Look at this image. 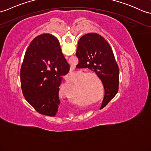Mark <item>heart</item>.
Returning a JSON list of instances; mask_svg holds the SVG:
<instances>
[{
  "label": "heart",
  "instance_id": "b5f03b06",
  "mask_svg": "<svg viewBox=\"0 0 151 151\" xmlns=\"http://www.w3.org/2000/svg\"><path fill=\"white\" fill-rule=\"evenodd\" d=\"M93 77V78H92ZM91 78V79L89 78ZM95 78L99 80L100 81L99 79V77H97L96 75H94V74H89V75H86L81 79V80H86V79H88L90 80V81H91V91H92V93H93L94 95H99V94L100 93V87H99V84H98V82L96 80H95L94 78ZM73 82H74V81H73V79L72 78H70L68 79L67 80V83L68 84H72Z\"/></svg>",
  "mask_w": 151,
  "mask_h": 151
}]
</instances>
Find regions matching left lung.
I'll use <instances>...</instances> for the list:
<instances>
[{"instance_id": "obj_1", "label": "left lung", "mask_w": 151, "mask_h": 151, "mask_svg": "<svg viewBox=\"0 0 151 151\" xmlns=\"http://www.w3.org/2000/svg\"><path fill=\"white\" fill-rule=\"evenodd\" d=\"M76 56L81 67L93 70L103 84L105 93L101 107L103 108L119 90V70L111 47L101 35L88 33L79 40Z\"/></svg>"}]
</instances>
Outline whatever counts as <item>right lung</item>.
I'll return each instance as SVG.
<instances>
[{"mask_svg":"<svg viewBox=\"0 0 151 151\" xmlns=\"http://www.w3.org/2000/svg\"><path fill=\"white\" fill-rule=\"evenodd\" d=\"M69 69L55 36L43 34L31 42L21 67L20 83L25 100L36 111L56 115L60 103L59 87Z\"/></svg>","mask_w":151,"mask_h":151,"instance_id":"obj_1","label":"right lung"}]
</instances>
